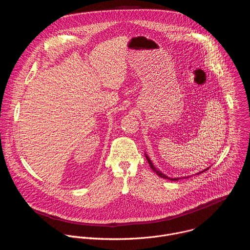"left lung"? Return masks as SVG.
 I'll return each instance as SVG.
<instances>
[{
	"label": "left lung",
	"mask_w": 250,
	"mask_h": 250,
	"mask_svg": "<svg viewBox=\"0 0 250 250\" xmlns=\"http://www.w3.org/2000/svg\"><path fill=\"white\" fill-rule=\"evenodd\" d=\"M146 159H147V161H148V163H149V166H150V168L159 176V177H161V178H164V179H168V180H171V181H178L180 179V178H170V177H167L166 175H164L163 173H161L159 170H157L154 166H153V164H152V162H151V160L148 158V156L146 154ZM209 168V167H208ZM208 168H207V169H205V170H203V171H201V172H199V173H197V174H201V173H203V172H205V171H207ZM184 178H188V177H184Z\"/></svg>",
	"instance_id": "obj_1"
}]
</instances>
